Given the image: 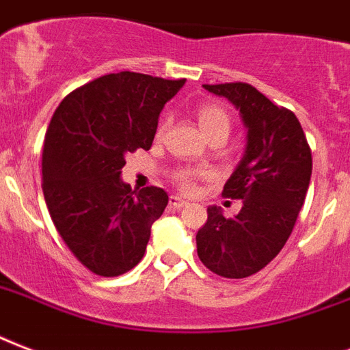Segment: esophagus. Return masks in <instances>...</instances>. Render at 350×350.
<instances>
[{
    "mask_svg": "<svg viewBox=\"0 0 350 350\" xmlns=\"http://www.w3.org/2000/svg\"><path fill=\"white\" fill-rule=\"evenodd\" d=\"M188 204H189L188 200L180 199V197H177V195H172V197H170V206H172V208H175V210L186 208Z\"/></svg>",
    "mask_w": 350,
    "mask_h": 350,
    "instance_id": "1",
    "label": "esophagus"
}]
</instances>
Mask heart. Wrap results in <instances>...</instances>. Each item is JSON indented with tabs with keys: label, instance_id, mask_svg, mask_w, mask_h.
Segmentation results:
<instances>
[{
	"label": "heart",
	"instance_id": "heart-1",
	"mask_svg": "<svg viewBox=\"0 0 350 350\" xmlns=\"http://www.w3.org/2000/svg\"><path fill=\"white\" fill-rule=\"evenodd\" d=\"M199 126L206 137H215V135H223L228 138L230 129H232V118L223 107L215 104H204L199 109ZM206 172H180L177 175V180L180 188L186 191L193 189V180L197 177H206Z\"/></svg>",
	"mask_w": 350,
	"mask_h": 350
}]
</instances>
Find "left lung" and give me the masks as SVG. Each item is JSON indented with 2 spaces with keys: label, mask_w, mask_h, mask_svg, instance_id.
I'll return each instance as SVG.
<instances>
[{
  "label": "left lung",
  "mask_w": 350,
  "mask_h": 350,
  "mask_svg": "<svg viewBox=\"0 0 350 350\" xmlns=\"http://www.w3.org/2000/svg\"><path fill=\"white\" fill-rule=\"evenodd\" d=\"M202 88L239 111L246 146L223 189L224 197L243 200V208L226 219L219 206H210L208 221L197 232V254L217 275L248 278L291 237L310 184L312 153L296 115L256 88L241 82Z\"/></svg>",
  "instance_id": "left-lung-1"
}]
</instances>
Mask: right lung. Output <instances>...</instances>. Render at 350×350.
I'll list each match as a JSON object with an SVG mask.
<instances>
[{"label": "right lung", "instance_id": "add662e5", "mask_svg": "<svg viewBox=\"0 0 350 350\" xmlns=\"http://www.w3.org/2000/svg\"><path fill=\"white\" fill-rule=\"evenodd\" d=\"M184 83L105 75L54 111L43 144V195L58 234L91 272L120 275L144 257L167 193L155 186L131 191L122 167L127 153L150 150L161 111Z\"/></svg>", "mask_w": 350, "mask_h": 350}]
</instances>
